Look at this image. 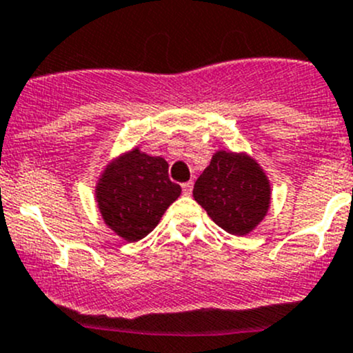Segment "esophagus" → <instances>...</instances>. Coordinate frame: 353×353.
I'll return each instance as SVG.
<instances>
[{
    "mask_svg": "<svg viewBox=\"0 0 353 353\" xmlns=\"http://www.w3.org/2000/svg\"><path fill=\"white\" fill-rule=\"evenodd\" d=\"M183 193L186 194V196H190V194L193 193V183H191V181H190V183L183 184Z\"/></svg>",
    "mask_w": 353,
    "mask_h": 353,
    "instance_id": "1",
    "label": "esophagus"
}]
</instances>
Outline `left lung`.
I'll list each match as a JSON object with an SVG mask.
<instances>
[{
    "mask_svg": "<svg viewBox=\"0 0 353 353\" xmlns=\"http://www.w3.org/2000/svg\"><path fill=\"white\" fill-rule=\"evenodd\" d=\"M193 196L225 232L248 236L268 213L272 186L251 155L219 150L194 183Z\"/></svg>",
    "mask_w": 353,
    "mask_h": 353,
    "instance_id": "obj_1",
    "label": "left lung"
}]
</instances>
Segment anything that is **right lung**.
<instances>
[{
	"instance_id": "add662e5",
	"label": "right lung",
	"mask_w": 353,
	"mask_h": 353,
	"mask_svg": "<svg viewBox=\"0 0 353 353\" xmlns=\"http://www.w3.org/2000/svg\"><path fill=\"white\" fill-rule=\"evenodd\" d=\"M169 163L131 148L105 165L95 184V201L104 223L128 243L155 229L179 198L181 186L169 179Z\"/></svg>"
}]
</instances>
